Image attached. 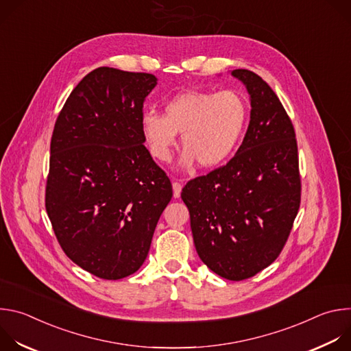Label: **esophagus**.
<instances>
[{"instance_id":"34e87169","label":"esophagus","mask_w":351,"mask_h":351,"mask_svg":"<svg viewBox=\"0 0 351 351\" xmlns=\"http://www.w3.org/2000/svg\"><path fill=\"white\" fill-rule=\"evenodd\" d=\"M172 187H173V197L178 198V197L180 195V191H182L183 184H182L180 182H173V183H172Z\"/></svg>"}]
</instances>
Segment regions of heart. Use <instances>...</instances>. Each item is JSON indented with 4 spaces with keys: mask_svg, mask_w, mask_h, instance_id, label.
<instances>
[{
    "mask_svg": "<svg viewBox=\"0 0 351 351\" xmlns=\"http://www.w3.org/2000/svg\"><path fill=\"white\" fill-rule=\"evenodd\" d=\"M250 115L247 97L237 90H190L169 98L164 115L148 110L141 114L144 141L156 160L168 162L182 133L183 162L203 169L223 164L234 152Z\"/></svg>",
    "mask_w": 351,
    "mask_h": 351,
    "instance_id": "1",
    "label": "heart"
}]
</instances>
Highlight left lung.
Listing matches in <instances>:
<instances>
[{"label":"left lung","instance_id":"left-lung-1","mask_svg":"<svg viewBox=\"0 0 351 351\" xmlns=\"http://www.w3.org/2000/svg\"><path fill=\"white\" fill-rule=\"evenodd\" d=\"M252 98L247 133L233 158L182 190L195 250L219 276L244 280L280 254L302 202L295 132L257 73L232 72Z\"/></svg>","mask_w":351,"mask_h":351}]
</instances>
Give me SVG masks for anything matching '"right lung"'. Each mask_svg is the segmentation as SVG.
I'll return each mask as SVG.
<instances>
[{
  "label": "right lung",
  "mask_w": 351,
  "mask_h": 351,
  "mask_svg": "<svg viewBox=\"0 0 351 351\" xmlns=\"http://www.w3.org/2000/svg\"><path fill=\"white\" fill-rule=\"evenodd\" d=\"M156 84L152 73L97 68L56 121L45 210L64 253L97 278L122 279L143 265L172 198L140 126Z\"/></svg>",
  "instance_id": "add662e5"
}]
</instances>
